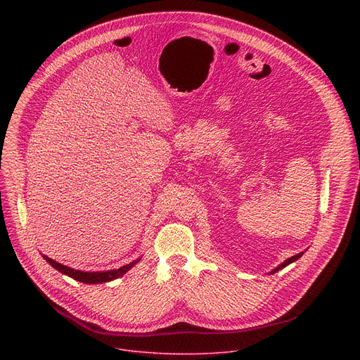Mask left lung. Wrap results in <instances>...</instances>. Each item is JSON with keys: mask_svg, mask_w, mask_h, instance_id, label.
Masks as SVG:
<instances>
[{"mask_svg": "<svg viewBox=\"0 0 360 360\" xmlns=\"http://www.w3.org/2000/svg\"><path fill=\"white\" fill-rule=\"evenodd\" d=\"M302 255H303V252H300V253H297V255H295V256H292V258H289V259H286V261H285V262H283V264H281V265H279V266H278V268H275V269H272V271H271V275H272V274H275V272H278V271H281V269H283V268H285V266H288V265H289V264H292V262H295V261H297V259H299V258H300V256H302Z\"/></svg>", "mask_w": 360, "mask_h": 360, "instance_id": "left-lung-1", "label": "left lung"}]
</instances>
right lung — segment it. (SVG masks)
I'll use <instances>...</instances> for the list:
<instances>
[{
  "label": "right lung",
  "mask_w": 360,
  "mask_h": 360,
  "mask_svg": "<svg viewBox=\"0 0 360 360\" xmlns=\"http://www.w3.org/2000/svg\"><path fill=\"white\" fill-rule=\"evenodd\" d=\"M44 259L53 266L54 269L60 271L61 274L78 281V282H82V283H105V282H111L122 275H125L132 266H135L141 259H136L125 266H121L120 269H112V271H105V272H84V271H77V269H72V268H68L63 264H58L57 261L48 258V256L44 255Z\"/></svg>",
  "instance_id": "right-lung-1"
}]
</instances>
